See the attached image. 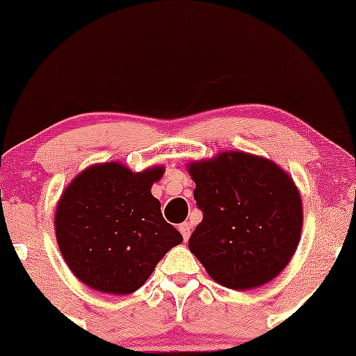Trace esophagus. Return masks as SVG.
<instances>
[{"label": "esophagus", "instance_id": "obj_1", "mask_svg": "<svg viewBox=\"0 0 356 356\" xmlns=\"http://www.w3.org/2000/svg\"><path fill=\"white\" fill-rule=\"evenodd\" d=\"M178 230L181 232V235H183V240H184V241H188L189 235H191V225H189L188 222H184V223H181V225L178 227Z\"/></svg>", "mask_w": 356, "mask_h": 356}]
</instances>
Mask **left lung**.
Returning <instances> with one entry per match:
<instances>
[{
  "instance_id": "left-lung-1",
  "label": "left lung",
  "mask_w": 356,
  "mask_h": 356,
  "mask_svg": "<svg viewBox=\"0 0 356 356\" xmlns=\"http://www.w3.org/2000/svg\"><path fill=\"white\" fill-rule=\"evenodd\" d=\"M202 222L189 250L218 284L250 290L275 279L301 238L300 191L272 160L220 152L188 165Z\"/></svg>"
}]
</instances>
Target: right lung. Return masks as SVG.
<instances>
[{"instance_id":"right-lung-1","label":"right lung","mask_w":356,"mask_h":356,"mask_svg":"<svg viewBox=\"0 0 356 356\" xmlns=\"http://www.w3.org/2000/svg\"><path fill=\"white\" fill-rule=\"evenodd\" d=\"M163 172H131L123 163L105 162L67 184L55 212L56 241L82 284L108 295L133 293L183 241L150 193Z\"/></svg>"}]
</instances>
